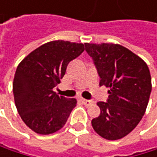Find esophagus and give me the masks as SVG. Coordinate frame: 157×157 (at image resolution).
Wrapping results in <instances>:
<instances>
[{
	"mask_svg": "<svg viewBox=\"0 0 157 157\" xmlns=\"http://www.w3.org/2000/svg\"><path fill=\"white\" fill-rule=\"evenodd\" d=\"M80 100H81V101L83 102V104L85 105H86V106H89V105H91L93 104V101H91V100H86V99H83V98H81Z\"/></svg>",
	"mask_w": 157,
	"mask_h": 157,
	"instance_id": "34e87169",
	"label": "esophagus"
}]
</instances>
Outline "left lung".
<instances>
[{
  "label": "left lung",
  "mask_w": 157,
  "mask_h": 157,
  "mask_svg": "<svg viewBox=\"0 0 157 157\" xmlns=\"http://www.w3.org/2000/svg\"><path fill=\"white\" fill-rule=\"evenodd\" d=\"M100 75V86L109 88L107 102L98 101L94 131L108 140H117L133 131L146 111L152 90L147 64L120 44L85 43Z\"/></svg>",
  "instance_id": "1"
}]
</instances>
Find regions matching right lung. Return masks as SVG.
<instances>
[{"mask_svg":"<svg viewBox=\"0 0 157 157\" xmlns=\"http://www.w3.org/2000/svg\"><path fill=\"white\" fill-rule=\"evenodd\" d=\"M83 43L53 40L31 52L19 64L14 76L13 94L23 122L39 135L60 130L76 106L77 100L57 95L68 64L84 52Z\"/></svg>","mask_w":157,"mask_h":157,"instance_id":"obj_1","label":"right lung"}]
</instances>
